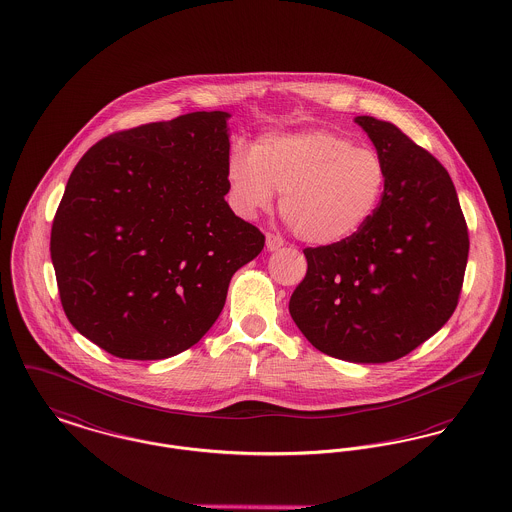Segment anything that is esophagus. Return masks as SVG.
I'll return each instance as SVG.
<instances>
[{"label":"esophagus","mask_w":512,"mask_h":512,"mask_svg":"<svg viewBox=\"0 0 512 512\" xmlns=\"http://www.w3.org/2000/svg\"><path fill=\"white\" fill-rule=\"evenodd\" d=\"M282 245H284V240H282L280 236L267 234V249H269V251H278Z\"/></svg>","instance_id":"obj_1"}]
</instances>
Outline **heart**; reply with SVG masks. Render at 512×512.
<instances>
[{"mask_svg":"<svg viewBox=\"0 0 512 512\" xmlns=\"http://www.w3.org/2000/svg\"><path fill=\"white\" fill-rule=\"evenodd\" d=\"M226 178L230 205L240 216L269 211L276 191L294 234L327 247L356 238L373 220L389 176L379 152L317 129L265 135L251 152H232Z\"/></svg>","mask_w":512,"mask_h":512,"instance_id":"obj_1","label":"heart"}]
</instances>
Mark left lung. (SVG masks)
<instances>
[{
	"label": "left lung",
	"instance_id": "left-lung-1",
	"mask_svg": "<svg viewBox=\"0 0 512 512\" xmlns=\"http://www.w3.org/2000/svg\"><path fill=\"white\" fill-rule=\"evenodd\" d=\"M387 166V191L352 240L307 247L290 298L301 334L323 354L387 363L451 319L468 263V228L443 164L389 121L358 116Z\"/></svg>",
	"mask_w": 512,
	"mask_h": 512
}]
</instances>
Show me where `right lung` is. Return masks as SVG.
Wrapping results in <instances>:
<instances>
[{
    "label": "right lung",
    "instance_id": "add662e5",
    "mask_svg": "<svg viewBox=\"0 0 512 512\" xmlns=\"http://www.w3.org/2000/svg\"><path fill=\"white\" fill-rule=\"evenodd\" d=\"M228 112L114 133L71 172L50 253L69 323L123 360H164L218 319L265 236L230 209Z\"/></svg>",
    "mask_w": 512,
    "mask_h": 512
}]
</instances>
